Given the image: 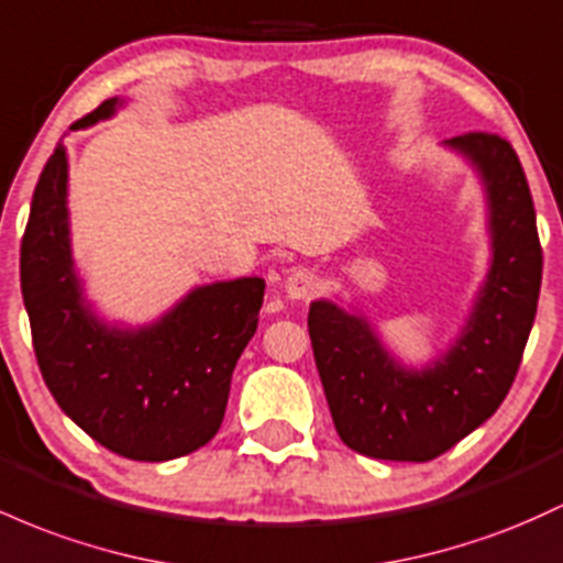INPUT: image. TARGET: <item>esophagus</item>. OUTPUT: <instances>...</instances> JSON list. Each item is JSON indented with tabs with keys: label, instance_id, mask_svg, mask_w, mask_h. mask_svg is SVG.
<instances>
[{
	"label": "esophagus",
	"instance_id": "1",
	"mask_svg": "<svg viewBox=\"0 0 563 563\" xmlns=\"http://www.w3.org/2000/svg\"><path fill=\"white\" fill-rule=\"evenodd\" d=\"M320 280L312 269L307 267H296L288 272L286 277V294L288 299H312L318 294Z\"/></svg>",
	"mask_w": 563,
	"mask_h": 563
}]
</instances>
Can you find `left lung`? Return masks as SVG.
<instances>
[{
    "instance_id": "1",
    "label": "left lung",
    "mask_w": 563,
    "mask_h": 563,
    "mask_svg": "<svg viewBox=\"0 0 563 563\" xmlns=\"http://www.w3.org/2000/svg\"><path fill=\"white\" fill-rule=\"evenodd\" d=\"M446 144L478 170L492 232L489 275L452 350L413 372L382 347L361 314L325 299L307 314L333 428L352 452L374 460H435L484 424L508 395L534 323L542 249L518 154L494 133Z\"/></svg>"
}]
</instances>
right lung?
<instances>
[{"instance_id":"obj_1","label":"right lung","mask_w":563,"mask_h":563,"mask_svg":"<svg viewBox=\"0 0 563 563\" xmlns=\"http://www.w3.org/2000/svg\"><path fill=\"white\" fill-rule=\"evenodd\" d=\"M120 107L103 101L88 128ZM69 163L47 159L21 240V291L36 363L55 404L92 441L135 462H165L219 432L240 352L256 333L262 277L200 286L144 329L98 320L82 299L69 240Z\"/></svg>"}]
</instances>
